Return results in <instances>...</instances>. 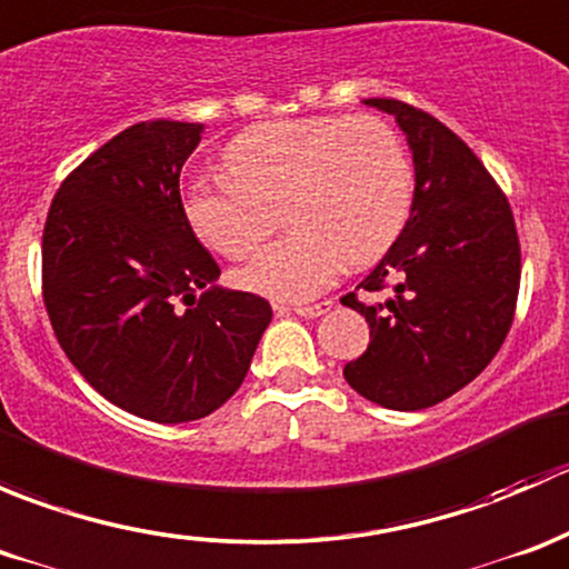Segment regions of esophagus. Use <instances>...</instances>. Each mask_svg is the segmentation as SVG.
<instances>
[{"label": "esophagus", "instance_id": "34e87169", "mask_svg": "<svg viewBox=\"0 0 569 569\" xmlns=\"http://www.w3.org/2000/svg\"><path fill=\"white\" fill-rule=\"evenodd\" d=\"M332 302L325 300V302H317V306H295L291 311L297 313V317H306V319H317V317H325V313H330Z\"/></svg>", "mask_w": 569, "mask_h": 569}]
</instances>
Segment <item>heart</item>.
Wrapping results in <instances>:
<instances>
[{
	"label": "heart",
	"instance_id": "heart-1",
	"mask_svg": "<svg viewBox=\"0 0 569 569\" xmlns=\"http://www.w3.org/2000/svg\"><path fill=\"white\" fill-rule=\"evenodd\" d=\"M226 173L198 176L183 194L192 231L239 261L267 239L283 200L291 231L242 269V283L274 300L317 297L343 267L380 258L405 228L412 164L399 134L375 114H311L258 123L226 148Z\"/></svg>",
	"mask_w": 569,
	"mask_h": 569
}]
</instances>
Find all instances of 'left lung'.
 <instances>
[{
  "label": "left lung",
  "mask_w": 569,
  "mask_h": 569,
  "mask_svg": "<svg viewBox=\"0 0 569 569\" xmlns=\"http://www.w3.org/2000/svg\"><path fill=\"white\" fill-rule=\"evenodd\" d=\"M366 104L407 134L416 192L399 239L358 286L391 297H343L371 327L343 377L375 405L423 410L476 380L501 349L518 306V228L496 178L449 126L405 101Z\"/></svg>",
  "instance_id": "obj_1"
}]
</instances>
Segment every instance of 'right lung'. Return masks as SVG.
Listing matches in <instances>:
<instances>
[{
	"label": "right lung",
	"mask_w": 569,
	"mask_h": 569,
	"mask_svg": "<svg viewBox=\"0 0 569 569\" xmlns=\"http://www.w3.org/2000/svg\"><path fill=\"white\" fill-rule=\"evenodd\" d=\"M200 134L181 120L129 126L60 183L43 228L62 352L104 399L157 423L226 405L272 319L263 297L214 286L220 267L183 214L178 178Z\"/></svg>",
	"instance_id": "obj_1"
}]
</instances>
